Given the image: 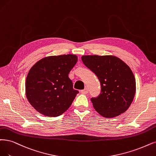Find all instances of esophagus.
I'll return each mask as SVG.
<instances>
[{
  "label": "esophagus",
  "mask_w": 156,
  "mask_h": 156,
  "mask_svg": "<svg viewBox=\"0 0 156 156\" xmlns=\"http://www.w3.org/2000/svg\"><path fill=\"white\" fill-rule=\"evenodd\" d=\"M80 92H81V93L83 94H86L88 93V89L87 88H85L83 90H82Z\"/></svg>",
  "instance_id": "obj_1"
}]
</instances>
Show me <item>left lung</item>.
I'll return each instance as SVG.
<instances>
[{
	"mask_svg": "<svg viewBox=\"0 0 156 156\" xmlns=\"http://www.w3.org/2000/svg\"><path fill=\"white\" fill-rule=\"evenodd\" d=\"M82 60L101 83L100 94L90 99L95 110L108 118L125 112L134 100L136 89L134 75L129 66L112 55H84Z\"/></svg>",
	"mask_w": 156,
	"mask_h": 156,
	"instance_id": "obj_1",
	"label": "left lung"
}]
</instances>
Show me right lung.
Listing matches in <instances>:
<instances>
[{
  "instance_id": "right-lung-1",
  "label": "right lung",
  "mask_w": 156,
  "mask_h": 156,
  "mask_svg": "<svg viewBox=\"0 0 156 156\" xmlns=\"http://www.w3.org/2000/svg\"><path fill=\"white\" fill-rule=\"evenodd\" d=\"M78 61L75 55L49 56L30 69L26 80V95L32 107L45 116L64 113L79 93L68 74Z\"/></svg>"
}]
</instances>
